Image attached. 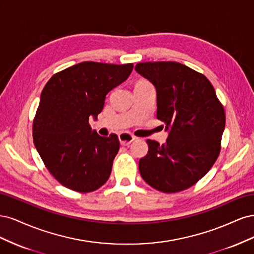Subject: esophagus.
I'll use <instances>...</instances> for the list:
<instances>
[{
  "label": "esophagus",
  "mask_w": 254,
  "mask_h": 254,
  "mask_svg": "<svg viewBox=\"0 0 254 254\" xmlns=\"http://www.w3.org/2000/svg\"><path fill=\"white\" fill-rule=\"evenodd\" d=\"M119 139H120V142H121L122 145L127 146V145H129L130 143H131L132 141L135 140V136L128 133V132H122L119 135Z\"/></svg>",
  "instance_id": "1"
}]
</instances>
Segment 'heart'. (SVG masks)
<instances>
[{
    "label": "heart",
    "mask_w": 254,
    "mask_h": 254,
    "mask_svg": "<svg viewBox=\"0 0 254 254\" xmlns=\"http://www.w3.org/2000/svg\"><path fill=\"white\" fill-rule=\"evenodd\" d=\"M137 83H148V81H146V80H140Z\"/></svg>",
    "instance_id": "1"
}]
</instances>
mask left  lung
<instances>
[{
    "mask_svg": "<svg viewBox=\"0 0 254 254\" xmlns=\"http://www.w3.org/2000/svg\"><path fill=\"white\" fill-rule=\"evenodd\" d=\"M135 71L155 84L157 118L170 130L166 144L146 141L148 152L139 162L142 178L168 194L193 187L219 156L224 106L203 74L179 63H140Z\"/></svg>",
    "mask_w": 254,
    "mask_h": 254,
    "instance_id": "obj_1",
    "label": "left lung"
}]
</instances>
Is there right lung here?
Masks as SVG:
<instances>
[{"mask_svg": "<svg viewBox=\"0 0 254 254\" xmlns=\"http://www.w3.org/2000/svg\"><path fill=\"white\" fill-rule=\"evenodd\" d=\"M132 68V64L83 61L54 74L44 86L33 139L45 167L64 187L90 193L108 180L119 137L92 132L89 120L96 119L107 93L124 82Z\"/></svg>", "mask_w": 254, "mask_h": 254, "instance_id": "add662e5", "label": "right lung"}]
</instances>
